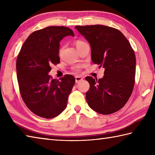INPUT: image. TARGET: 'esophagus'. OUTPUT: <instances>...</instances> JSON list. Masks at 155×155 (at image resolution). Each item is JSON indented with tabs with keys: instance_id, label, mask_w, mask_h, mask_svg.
I'll return each mask as SVG.
<instances>
[{
	"instance_id": "34e87169",
	"label": "esophagus",
	"mask_w": 155,
	"mask_h": 155,
	"mask_svg": "<svg viewBox=\"0 0 155 155\" xmlns=\"http://www.w3.org/2000/svg\"><path fill=\"white\" fill-rule=\"evenodd\" d=\"M83 81V78L80 77V76H77V77H75L76 83H80V82Z\"/></svg>"
}]
</instances>
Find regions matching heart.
<instances>
[{
    "instance_id": "b5f03b06",
    "label": "heart",
    "mask_w": 155,
    "mask_h": 155,
    "mask_svg": "<svg viewBox=\"0 0 155 155\" xmlns=\"http://www.w3.org/2000/svg\"><path fill=\"white\" fill-rule=\"evenodd\" d=\"M83 43H84V42H83V41H77V42H76V46H77V47H78V45H81V44H83ZM62 51V48H61L60 49H59V51H58V54H59V55L61 54ZM78 69H79V67H77V68H75V70H76V71H78Z\"/></svg>"
}]
</instances>
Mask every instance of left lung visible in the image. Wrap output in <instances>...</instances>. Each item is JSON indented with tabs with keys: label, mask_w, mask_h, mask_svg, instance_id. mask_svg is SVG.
Masks as SVG:
<instances>
[{
	"label": "left lung",
	"mask_w": 155,
	"mask_h": 155,
	"mask_svg": "<svg viewBox=\"0 0 155 155\" xmlns=\"http://www.w3.org/2000/svg\"><path fill=\"white\" fill-rule=\"evenodd\" d=\"M89 42L91 58L104 68L103 77H87L90 88L86 93L92 109L103 114L119 110L129 99L133 90L136 58L129 42L120 31L107 26H76Z\"/></svg>",
	"instance_id": "8db88e82"
}]
</instances>
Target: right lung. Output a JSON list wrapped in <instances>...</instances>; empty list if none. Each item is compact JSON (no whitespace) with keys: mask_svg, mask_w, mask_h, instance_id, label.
Instances as JSON below:
<instances>
[{"mask_svg":"<svg viewBox=\"0 0 155 155\" xmlns=\"http://www.w3.org/2000/svg\"><path fill=\"white\" fill-rule=\"evenodd\" d=\"M67 36L74 37L71 28L48 27L29 35L16 59L20 93L29 110L45 118L57 117L67 105L68 95L75 83L71 74L60 81L48 75L52 64L60 62V41Z\"/></svg>","mask_w":155,"mask_h":155,"instance_id":"add662e5","label":"right lung"}]
</instances>
